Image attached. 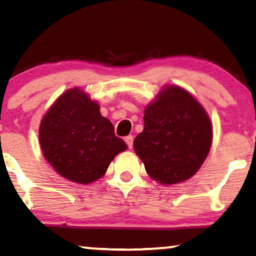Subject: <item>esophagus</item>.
I'll use <instances>...</instances> for the list:
<instances>
[{
    "label": "esophagus",
    "instance_id": "esophagus-1",
    "mask_svg": "<svg viewBox=\"0 0 256 256\" xmlns=\"http://www.w3.org/2000/svg\"><path fill=\"white\" fill-rule=\"evenodd\" d=\"M124 141H126V143H127L128 148L132 149V143H134V138H132V135L127 136V138H124Z\"/></svg>",
    "mask_w": 256,
    "mask_h": 256
}]
</instances>
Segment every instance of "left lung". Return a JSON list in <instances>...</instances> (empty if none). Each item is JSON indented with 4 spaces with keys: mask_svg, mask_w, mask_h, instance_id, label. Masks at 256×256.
<instances>
[{
    "mask_svg": "<svg viewBox=\"0 0 256 256\" xmlns=\"http://www.w3.org/2000/svg\"><path fill=\"white\" fill-rule=\"evenodd\" d=\"M143 121L134 150L154 180L177 184L200 169L212 146V122L186 90L163 86L146 107Z\"/></svg>",
    "mask_w": 256,
    "mask_h": 256,
    "instance_id": "1",
    "label": "left lung"
}]
</instances>
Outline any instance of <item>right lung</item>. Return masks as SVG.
<instances>
[{
  "instance_id": "add662e5",
  "label": "right lung",
  "mask_w": 256,
  "mask_h": 256,
  "mask_svg": "<svg viewBox=\"0 0 256 256\" xmlns=\"http://www.w3.org/2000/svg\"><path fill=\"white\" fill-rule=\"evenodd\" d=\"M43 155L62 177L90 184L106 174L112 160L127 144L100 113V106L82 88L62 94L42 118Z\"/></svg>"
}]
</instances>
